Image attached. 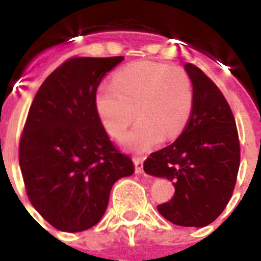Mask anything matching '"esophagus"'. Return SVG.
I'll list each match as a JSON object with an SVG mask.
<instances>
[{"instance_id": "esophagus-1", "label": "esophagus", "mask_w": 261, "mask_h": 261, "mask_svg": "<svg viewBox=\"0 0 261 261\" xmlns=\"http://www.w3.org/2000/svg\"><path fill=\"white\" fill-rule=\"evenodd\" d=\"M136 166V174H142L144 172V159L142 158H135L133 159Z\"/></svg>"}]
</instances>
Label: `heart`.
<instances>
[{
	"label": "heart",
	"mask_w": 261,
	"mask_h": 261,
	"mask_svg": "<svg viewBox=\"0 0 261 261\" xmlns=\"http://www.w3.org/2000/svg\"><path fill=\"white\" fill-rule=\"evenodd\" d=\"M192 107L193 86L188 73L151 61L121 68L112 85H102L95 95L99 119L112 137L123 136L135 116L138 120L123 138L124 146L135 153H145L161 140L180 135Z\"/></svg>",
	"instance_id": "heart-1"
}]
</instances>
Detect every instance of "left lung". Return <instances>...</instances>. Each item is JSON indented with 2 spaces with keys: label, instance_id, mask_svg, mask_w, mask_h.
I'll return each instance as SVG.
<instances>
[{
  "label": "left lung",
  "instance_id": "obj_1",
  "mask_svg": "<svg viewBox=\"0 0 261 261\" xmlns=\"http://www.w3.org/2000/svg\"><path fill=\"white\" fill-rule=\"evenodd\" d=\"M193 86L188 124L171 145L150 154L146 174L166 177L174 197L156 206L167 221L186 227H204L226 208L234 191L239 163L237 124L220 89L192 64H184Z\"/></svg>",
  "mask_w": 261,
  "mask_h": 261
}]
</instances>
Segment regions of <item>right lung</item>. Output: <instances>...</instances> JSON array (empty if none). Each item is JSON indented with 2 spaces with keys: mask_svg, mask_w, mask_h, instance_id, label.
Returning a JSON list of instances; mask_svg holds the SVG:
<instances>
[{
  "mask_svg": "<svg viewBox=\"0 0 261 261\" xmlns=\"http://www.w3.org/2000/svg\"><path fill=\"white\" fill-rule=\"evenodd\" d=\"M123 60H68L43 82L30 107L19 144L20 171L32 206L61 231L96 225L115 181L135 172L95 108L100 81Z\"/></svg>",
  "mask_w": 261,
  "mask_h": 261,
  "instance_id": "right-lung-1",
  "label": "right lung"
}]
</instances>
